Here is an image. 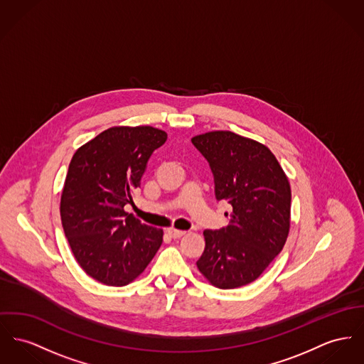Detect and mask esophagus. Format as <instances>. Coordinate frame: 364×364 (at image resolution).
Wrapping results in <instances>:
<instances>
[{"mask_svg": "<svg viewBox=\"0 0 364 364\" xmlns=\"http://www.w3.org/2000/svg\"><path fill=\"white\" fill-rule=\"evenodd\" d=\"M167 233L170 235L172 239H179V237H182L186 232H185V230H178V229H175V228H170V229L167 230Z\"/></svg>", "mask_w": 364, "mask_h": 364, "instance_id": "34e87169", "label": "esophagus"}]
</instances>
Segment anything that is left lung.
I'll list each match as a JSON object with an SVG mask.
<instances>
[{"instance_id": "1", "label": "left lung", "mask_w": 364, "mask_h": 364, "mask_svg": "<svg viewBox=\"0 0 364 364\" xmlns=\"http://www.w3.org/2000/svg\"><path fill=\"white\" fill-rule=\"evenodd\" d=\"M192 144L213 171L217 200L233 207L226 228L204 230L205 248L197 267L222 290L250 284L287 240L289 178L267 146L235 132H205L193 136Z\"/></svg>"}]
</instances>
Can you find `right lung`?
Masks as SVG:
<instances>
[{
	"label": "right lung",
	"instance_id": "right-lung-1",
	"mask_svg": "<svg viewBox=\"0 0 364 364\" xmlns=\"http://www.w3.org/2000/svg\"><path fill=\"white\" fill-rule=\"evenodd\" d=\"M161 129L112 127L77 149L60 197V218L74 258L106 286L134 282L163 242V230L124 211L141 186L151 153L164 145Z\"/></svg>",
	"mask_w": 364,
	"mask_h": 364
}]
</instances>
